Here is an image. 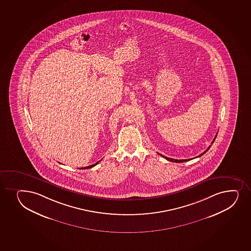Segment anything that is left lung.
<instances>
[{"label":"left lung","mask_w":251,"mask_h":251,"mask_svg":"<svg viewBox=\"0 0 251 251\" xmlns=\"http://www.w3.org/2000/svg\"><path fill=\"white\" fill-rule=\"evenodd\" d=\"M216 137H217V135H215V137H214V140H213V142H212L211 144H214V140H215ZM210 147L211 146L208 147V149H207V150H206L204 152H202V153H201L200 155H199L198 157H200V156H202V155L204 154V153H205V152H207V151H208L209 149H210ZM160 155L162 156V157H164L165 159H167V160L170 161V162H175V163H183V162H187V161L191 160V159H179V160H178V159H174V158H168V157H165V156H164V155ZM192 159H193V158H192Z\"/></svg>","instance_id":"left-lung-1"}]
</instances>
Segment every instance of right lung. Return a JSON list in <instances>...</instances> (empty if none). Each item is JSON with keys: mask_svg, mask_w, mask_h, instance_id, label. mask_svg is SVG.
Listing matches in <instances>:
<instances>
[{"mask_svg": "<svg viewBox=\"0 0 251 251\" xmlns=\"http://www.w3.org/2000/svg\"><path fill=\"white\" fill-rule=\"evenodd\" d=\"M101 160H100V161H101ZM100 161H99V162H97L96 164H92V165H90V166L84 167V168H82V169H91V168H93V167H94V166H95V165H97V164H99V162H100Z\"/></svg>", "mask_w": 251, "mask_h": 251, "instance_id": "add662e5", "label": "right lung"}]
</instances>
